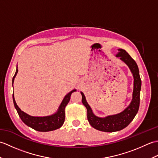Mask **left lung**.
<instances>
[{"label": "left lung", "instance_id": "1", "mask_svg": "<svg viewBox=\"0 0 158 158\" xmlns=\"http://www.w3.org/2000/svg\"><path fill=\"white\" fill-rule=\"evenodd\" d=\"M122 62L129 67L134 78V88L132 92V98L130 105L122 112L115 115H108L105 117H100L94 115L92 109L89 105L85 96L82 92V103L88 111V119L90 125L94 128L106 132H113L119 131L129 125L135 118L138 113L140 105V92L141 89V79L139 75V67L136 62L125 50L118 49V53L116 54Z\"/></svg>", "mask_w": 158, "mask_h": 158}]
</instances>
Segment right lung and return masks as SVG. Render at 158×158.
Returning a JSON list of instances; mask_svg holds the SVG:
<instances>
[{"label":"right lung","mask_w":158,"mask_h":158,"mask_svg":"<svg viewBox=\"0 0 158 158\" xmlns=\"http://www.w3.org/2000/svg\"><path fill=\"white\" fill-rule=\"evenodd\" d=\"M18 72V65H17L16 71L12 79V84H13L14 79ZM75 91L76 89H74L72 91H70L67 94L62 100V101L57 111L55 113L52 114V115L48 116L35 117L30 115L25 112L22 111L19 108V106L17 105L14 98V94H13V104H14L15 108L17 110V112H18L19 117L26 125H27L28 126L31 127V128L36 131H39V132H49V131L58 129L63 125L65 119V107L69 102L71 94Z\"/></svg>","instance_id":"1"}]
</instances>
